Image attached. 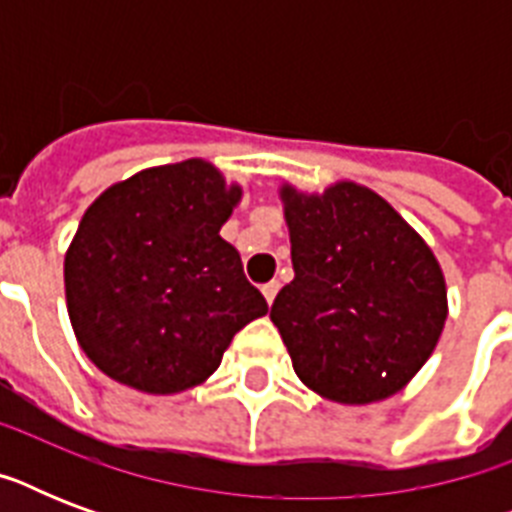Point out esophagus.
<instances>
[{"instance_id":"34e87169","label":"esophagus","mask_w":512,"mask_h":512,"mask_svg":"<svg viewBox=\"0 0 512 512\" xmlns=\"http://www.w3.org/2000/svg\"><path fill=\"white\" fill-rule=\"evenodd\" d=\"M276 292H279V281H268V284H263V297L268 300V305H273Z\"/></svg>"}]
</instances>
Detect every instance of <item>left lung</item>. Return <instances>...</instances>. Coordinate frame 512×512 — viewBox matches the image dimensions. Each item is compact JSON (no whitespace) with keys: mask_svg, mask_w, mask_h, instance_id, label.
Wrapping results in <instances>:
<instances>
[{"mask_svg":"<svg viewBox=\"0 0 512 512\" xmlns=\"http://www.w3.org/2000/svg\"><path fill=\"white\" fill-rule=\"evenodd\" d=\"M295 279L271 308L305 388L335 404L404 390L449 316L433 249L380 193L337 180L321 193L279 188Z\"/></svg>","mask_w":512,"mask_h":512,"instance_id":"1","label":"left lung"}]
</instances>
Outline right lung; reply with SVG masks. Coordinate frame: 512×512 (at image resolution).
<instances>
[{
    "mask_svg": "<svg viewBox=\"0 0 512 512\" xmlns=\"http://www.w3.org/2000/svg\"><path fill=\"white\" fill-rule=\"evenodd\" d=\"M244 196L204 159L135 172L82 215L63 260L76 342L111 380L175 396L215 372L233 335L268 313L220 236Z\"/></svg>",
    "mask_w": 512,
    "mask_h": 512,
    "instance_id": "add662e5",
    "label": "right lung"
}]
</instances>
